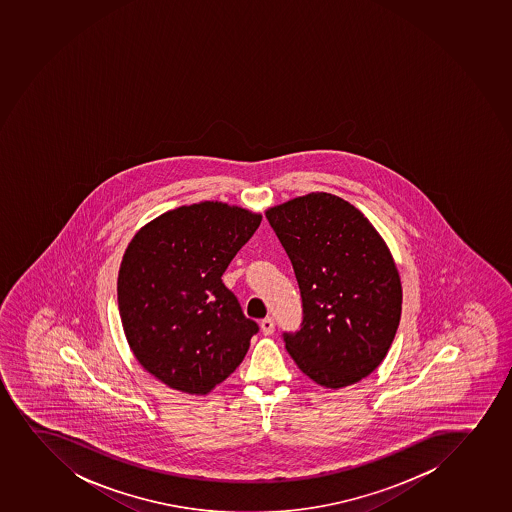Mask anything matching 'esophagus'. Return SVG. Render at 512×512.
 Here are the masks:
<instances>
[{
  "label": "esophagus",
  "instance_id": "obj_1",
  "mask_svg": "<svg viewBox=\"0 0 512 512\" xmlns=\"http://www.w3.org/2000/svg\"><path fill=\"white\" fill-rule=\"evenodd\" d=\"M260 328H262V333L265 336H270L275 331V321L274 318H265L262 319V323H260Z\"/></svg>",
  "mask_w": 512,
  "mask_h": 512
}]
</instances>
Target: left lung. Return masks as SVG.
Returning a JSON list of instances; mask_svg holds the SVG:
<instances>
[{"label":"left lung","mask_w":512,"mask_h":512,"mask_svg":"<svg viewBox=\"0 0 512 512\" xmlns=\"http://www.w3.org/2000/svg\"><path fill=\"white\" fill-rule=\"evenodd\" d=\"M296 274L303 323L284 333L297 367L341 389L379 367L401 319L402 289L389 248L345 199L311 193L267 209Z\"/></svg>","instance_id":"left-lung-1"}]
</instances>
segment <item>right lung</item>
Masks as SVG:
<instances>
[{
	"mask_svg": "<svg viewBox=\"0 0 512 512\" xmlns=\"http://www.w3.org/2000/svg\"><path fill=\"white\" fill-rule=\"evenodd\" d=\"M262 215L218 201L181 206L143 226L118 272V308L143 369L203 396L233 374L259 325L221 281Z\"/></svg>",
	"mask_w": 512,
	"mask_h": 512,
	"instance_id": "1",
	"label": "right lung"
}]
</instances>
